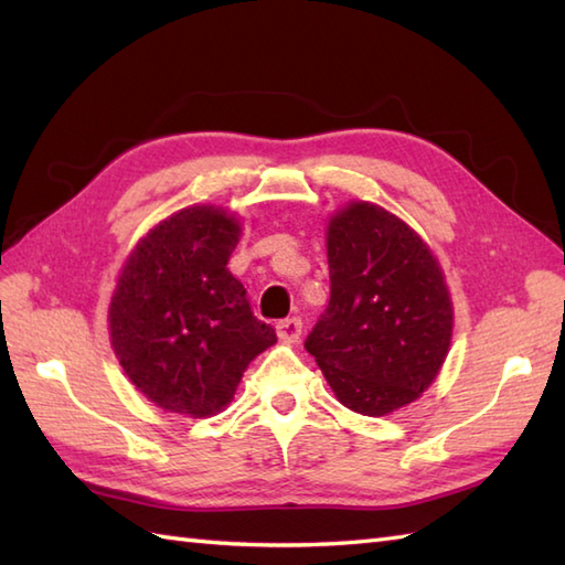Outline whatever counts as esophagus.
I'll return each instance as SVG.
<instances>
[{
  "label": "esophagus",
  "instance_id": "esophagus-1",
  "mask_svg": "<svg viewBox=\"0 0 565 565\" xmlns=\"http://www.w3.org/2000/svg\"><path fill=\"white\" fill-rule=\"evenodd\" d=\"M301 332H303V322L301 318H286L276 322V334H279L281 342H298L301 340Z\"/></svg>",
  "mask_w": 565,
  "mask_h": 565
}]
</instances>
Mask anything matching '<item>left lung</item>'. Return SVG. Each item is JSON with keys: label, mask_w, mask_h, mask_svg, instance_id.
Segmentation results:
<instances>
[{"label": "left lung", "mask_w": 565, "mask_h": 565, "mask_svg": "<svg viewBox=\"0 0 565 565\" xmlns=\"http://www.w3.org/2000/svg\"><path fill=\"white\" fill-rule=\"evenodd\" d=\"M330 303L306 338L338 401L369 417L419 398L454 328L444 274L411 225L354 201L328 225Z\"/></svg>", "instance_id": "left-lung-1"}]
</instances>
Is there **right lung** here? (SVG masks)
<instances>
[{
    "label": "right lung",
    "instance_id": "add662e5",
    "mask_svg": "<svg viewBox=\"0 0 565 565\" xmlns=\"http://www.w3.org/2000/svg\"><path fill=\"white\" fill-rule=\"evenodd\" d=\"M235 215L191 206L158 223L130 252L109 306L114 352L150 403L209 417L233 401L247 364L276 342L227 269Z\"/></svg>",
    "mask_w": 565,
    "mask_h": 565
}]
</instances>
